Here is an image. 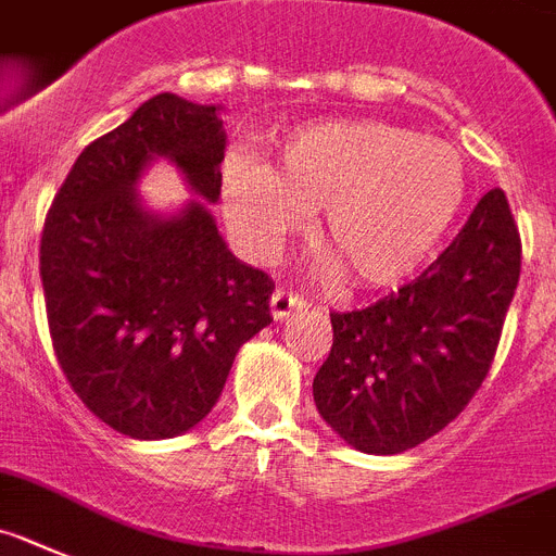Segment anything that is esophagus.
Instances as JSON below:
<instances>
[{
    "label": "esophagus",
    "instance_id": "obj_1",
    "mask_svg": "<svg viewBox=\"0 0 556 556\" xmlns=\"http://www.w3.org/2000/svg\"><path fill=\"white\" fill-rule=\"evenodd\" d=\"M304 307V299L296 296V293H288V290L277 288L274 290L271 296V315L277 318V321H282V318H288L293 309H302Z\"/></svg>",
    "mask_w": 556,
    "mask_h": 556
}]
</instances>
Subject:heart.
Instances as JSON below:
<instances>
[{
    "instance_id": "heart-1",
    "label": "heart",
    "mask_w": 556,
    "mask_h": 556,
    "mask_svg": "<svg viewBox=\"0 0 556 556\" xmlns=\"http://www.w3.org/2000/svg\"><path fill=\"white\" fill-rule=\"evenodd\" d=\"M465 199V168L448 143L382 122L299 127L266 168L232 160L224 210L254 254H274L299 213L346 282L390 288L440 247Z\"/></svg>"
}]
</instances>
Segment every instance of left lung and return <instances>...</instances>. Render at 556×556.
<instances>
[{
    "label": "left lung",
    "mask_w": 556,
    "mask_h": 556,
    "mask_svg": "<svg viewBox=\"0 0 556 556\" xmlns=\"http://www.w3.org/2000/svg\"><path fill=\"white\" fill-rule=\"evenodd\" d=\"M521 277V232L502 188L484 193L432 266L332 318L313 379L324 421L365 454H402L468 407L488 377Z\"/></svg>",
    "instance_id": "1"
}]
</instances>
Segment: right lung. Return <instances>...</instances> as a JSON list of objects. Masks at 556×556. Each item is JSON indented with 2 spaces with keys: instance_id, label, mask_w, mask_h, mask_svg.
<instances>
[{
  "instance_id": "right-lung-1",
  "label": "right lung",
  "mask_w": 556,
  "mask_h": 556,
  "mask_svg": "<svg viewBox=\"0 0 556 556\" xmlns=\"http://www.w3.org/2000/svg\"><path fill=\"white\" fill-rule=\"evenodd\" d=\"M224 141L216 108L157 93L83 149L43 222L41 282L60 371L127 438L197 427L238 349L274 321L271 277L232 257L204 202L154 218L135 193L149 160L168 157L216 202Z\"/></svg>"
}]
</instances>
